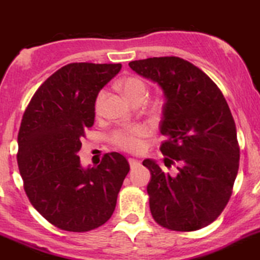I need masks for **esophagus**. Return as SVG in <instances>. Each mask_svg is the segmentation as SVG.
I'll return each mask as SVG.
<instances>
[{"instance_id":"obj_1","label":"esophagus","mask_w":260,"mask_h":260,"mask_svg":"<svg viewBox=\"0 0 260 260\" xmlns=\"http://www.w3.org/2000/svg\"><path fill=\"white\" fill-rule=\"evenodd\" d=\"M128 163H129L131 168H136V167L140 166V161L136 159H132V157H129V159H128Z\"/></svg>"}]
</instances>
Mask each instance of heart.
I'll list each match as a JSON object with an SVG mask.
<instances>
[{
    "label": "heart",
    "instance_id": "heart-1",
    "mask_svg": "<svg viewBox=\"0 0 260 260\" xmlns=\"http://www.w3.org/2000/svg\"><path fill=\"white\" fill-rule=\"evenodd\" d=\"M120 87H122L123 92L125 96L129 99L132 103H136L138 100H144L147 96V86L142 79L137 78V77H128L120 82ZM106 99V91L101 89L97 93L96 99H94V113L99 114L103 110L104 103ZM147 135V129L144 125H129V127H124L122 129L114 131L111 135V142L115 146L120 147V149L125 150V151L135 152L138 151L142 146V137Z\"/></svg>",
    "mask_w": 260,
    "mask_h": 260
}]
</instances>
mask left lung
Returning a JSON list of instances; mask_svg holds the SVG:
<instances>
[{
	"label": "left lung",
	"instance_id": "8db88e82",
	"mask_svg": "<svg viewBox=\"0 0 260 260\" xmlns=\"http://www.w3.org/2000/svg\"><path fill=\"white\" fill-rule=\"evenodd\" d=\"M129 68L163 89L160 133L167 140L160 151L167 167L178 164L177 176H171L154 160L142 161L151 173L152 218L172 231L207 227L229 203L239 172L240 147L229 104L203 70L181 57L136 60Z\"/></svg>",
	"mask_w": 260,
	"mask_h": 260
}]
</instances>
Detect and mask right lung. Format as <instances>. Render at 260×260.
<instances>
[{"instance_id": "right-lung-1", "label": "right lung", "mask_w": 260, "mask_h": 260, "mask_svg": "<svg viewBox=\"0 0 260 260\" xmlns=\"http://www.w3.org/2000/svg\"><path fill=\"white\" fill-rule=\"evenodd\" d=\"M122 64L72 62L48 77L24 111L18 167L31 205L64 231L87 232L110 219L129 172L119 152L84 169L77 154L93 125L94 99Z\"/></svg>"}]
</instances>
